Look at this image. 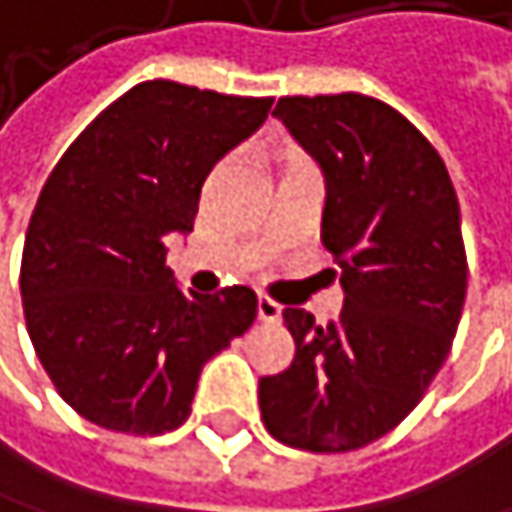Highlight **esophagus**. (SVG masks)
<instances>
[{
	"instance_id": "esophagus-1",
	"label": "esophagus",
	"mask_w": 512,
	"mask_h": 512,
	"mask_svg": "<svg viewBox=\"0 0 512 512\" xmlns=\"http://www.w3.org/2000/svg\"><path fill=\"white\" fill-rule=\"evenodd\" d=\"M258 318H261L264 324H276V321L282 318V306H279L276 300H270V297H261V300H258Z\"/></svg>"
}]
</instances>
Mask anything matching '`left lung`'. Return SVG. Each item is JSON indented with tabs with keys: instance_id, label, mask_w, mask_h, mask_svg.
Returning <instances> with one entry per match:
<instances>
[{
	"instance_id": "obj_1",
	"label": "left lung",
	"mask_w": 512,
	"mask_h": 512,
	"mask_svg": "<svg viewBox=\"0 0 512 512\" xmlns=\"http://www.w3.org/2000/svg\"><path fill=\"white\" fill-rule=\"evenodd\" d=\"M273 116L324 173L345 306L327 327L285 309L297 357L261 378V417L288 447L348 453L396 429L450 354L468 288L459 200L435 146L378 98L294 95Z\"/></svg>"
}]
</instances>
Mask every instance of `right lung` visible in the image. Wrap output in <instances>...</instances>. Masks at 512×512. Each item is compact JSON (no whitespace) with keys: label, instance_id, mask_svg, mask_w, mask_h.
I'll use <instances>...</instances> for the list:
<instances>
[{"label":"right lung","instance_id":"obj_1","mask_svg":"<svg viewBox=\"0 0 512 512\" xmlns=\"http://www.w3.org/2000/svg\"><path fill=\"white\" fill-rule=\"evenodd\" d=\"M270 107L146 80L98 113L47 176L23 245V315L53 387L89 423L173 432L200 369L258 318L251 288L182 291L167 242L194 227L203 179Z\"/></svg>","mask_w":512,"mask_h":512}]
</instances>
